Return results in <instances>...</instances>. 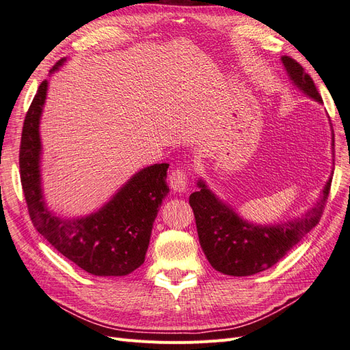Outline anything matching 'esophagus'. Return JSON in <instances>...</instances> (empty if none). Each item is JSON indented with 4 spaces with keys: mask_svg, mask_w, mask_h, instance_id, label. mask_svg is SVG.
Segmentation results:
<instances>
[{
    "mask_svg": "<svg viewBox=\"0 0 350 350\" xmlns=\"http://www.w3.org/2000/svg\"><path fill=\"white\" fill-rule=\"evenodd\" d=\"M169 185L175 193H185L188 189V176L184 169H175L169 175Z\"/></svg>",
    "mask_w": 350,
    "mask_h": 350,
    "instance_id": "esophagus-1",
    "label": "esophagus"
}]
</instances>
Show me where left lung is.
Masks as SVG:
<instances>
[{"instance_id":"8db88e82","label":"left lung","mask_w":350,"mask_h":350,"mask_svg":"<svg viewBox=\"0 0 350 350\" xmlns=\"http://www.w3.org/2000/svg\"><path fill=\"white\" fill-rule=\"evenodd\" d=\"M282 64L293 86L304 96L323 103L312 79L289 57H282ZM332 126V125H330ZM332 153L334 157V134L332 130ZM334 165V159H333ZM333 171L317 203L301 217L279 224H254L243 219L228 201L210 189L198 178V191L189 196L200 245L211 267L228 276H252L279 262L296 243L319 224L332 185Z\"/></svg>"}]
</instances>
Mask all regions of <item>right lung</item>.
I'll return each instance as SVG.
<instances>
[{
  "mask_svg": "<svg viewBox=\"0 0 350 350\" xmlns=\"http://www.w3.org/2000/svg\"><path fill=\"white\" fill-rule=\"evenodd\" d=\"M59 59L49 74L64 66ZM48 81H42L26 113L20 144V176L31 221L62 256L94 276H126L144 262L153 221L169 193L167 163L135 172L109 201L93 213L77 217L57 215L46 204L40 174V116Z\"/></svg>",
  "mask_w": 350,
  "mask_h": 350,
  "instance_id": "right-lung-1",
  "label": "right lung"
}]
</instances>
